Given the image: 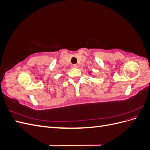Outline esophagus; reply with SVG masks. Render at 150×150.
I'll return each instance as SVG.
<instances>
[{"mask_svg":"<svg viewBox=\"0 0 150 150\" xmlns=\"http://www.w3.org/2000/svg\"><path fill=\"white\" fill-rule=\"evenodd\" d=\"M72 67H73V68H78V64H74L73 66H72Z\"/></svg>","mask_w":150,"mask_h":150,"instance_id":"esophagus-1","label":"esophagus"}]
</instances>
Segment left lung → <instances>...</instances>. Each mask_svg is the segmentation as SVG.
<instances>
[{
  "instance_id": "obj_1",
  "label": "left lung",
  "mask_w": 150,
  "mask_h": 150,
  "mask_svg": "<svg viewBox=\"0 0 150 150\" xmlns=\"http://www.w3.org/2000/svg\"><path fill=\"white\" fill-rule=\"evenodd\" d=\"M89 74H91V72H90V71H89Z\"/></svg>"
}]
</instances>
